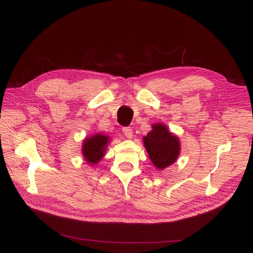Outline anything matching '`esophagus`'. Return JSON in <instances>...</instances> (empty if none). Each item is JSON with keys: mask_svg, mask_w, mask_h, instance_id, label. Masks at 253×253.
<instances>
[{"mask_svg": "<svg viewBox=\"0 0 253 253\" xmlns=\"http://www.w3.org/2000/svg\"><path fill=\"white\" fill-rule=\"evenodd\" d=\"M123 132H124L126 137H128V138H131L132 137L133 132H132L131 127H125V128H123Z\"/></svg>", "mask_w": 253, "mask_h": 253, "instance_id": "obj_1", "label": "esophagus"}]
</instances>
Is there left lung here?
<instances>
[{
	"label": "left lung",
	"instance_id": "obj_1",
	"mask_svg": "<svg viewBox=\"0 0 253 253\" xmlns=\"http://www.w3.org/2000/svg\"><path fill=\"white\" fill-rule=\"evenodd\" d=\"M143 142L152 164L160 170L173 164L180 154L178 137L169 132L164 124H153L151 131L143 137Z\"/></svg>",
	"mask_w": 253,
	"mask_h": 253
}]
</instances>
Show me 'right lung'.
<instances>
[{
	"mask_svg": "<svg viewBox=\"0 0 253 253\" xmlns=\"http://www.w3.org/2000/svg\"><path fill=\"white\" fill-rule=\"evenodd\" d=\"M109 136L101 133L86 137L82 146V154L88 164L95 165L105 156L106 148L108 146Z\"/></svg>",
	"mask_w": 253,
	"mask_h": 253,
	"instance_id": "1",
	"label": "right lung"
}]
</instances>
